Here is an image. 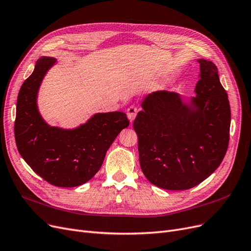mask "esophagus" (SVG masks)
<instances>
[{"label":"esophagus","instance_id":"1","mask_svg":"<svg viewBox=\"0 0 251 251\" xmlns=\"http://www.w3.org/2000/svg\"><path fill=\"white\" fill-rule=\"evenodd\" d=\"M138 111H139V109L134 105H132L131 107L127 108L126 115H127V118L129 119V122H133V120L136 118Z\"/></svg>","mask_w":251,"mask_h":251}]
</instances>
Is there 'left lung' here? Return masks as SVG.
I'll return each mask as SVG.
<instances>
[{
    "instance_id": "1",
    "label": "left lung",
    "mask_w": 251,
    "mask_h": 251,
    "mask_svg": "<svg viewBox=\"0 0 251 251\" xmlns=\"http://www.w3.org/2000/svg\"><path fill=\"white\" fill-rule=\"evenodd\" d=\"M196 97L154 92L134 120L139 160L149 182L168 190L201 183L226 155L230 126L227 95L212 63L199 58Z\"/></svg>"
}]
</instances>
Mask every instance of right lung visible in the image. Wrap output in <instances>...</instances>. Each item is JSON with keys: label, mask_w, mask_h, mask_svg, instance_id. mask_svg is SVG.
Segmentation results:
<instances>
[{"label": "right lung", "mask_w": 251, "mask_h": 251, "mask_svg": "<svg viewBox=\"0 0 251 251\" xmlns=\"http://www.w3.org/2000/svg\"><path fill=\"white\" fill-rule=\"evenodd\" d=\"M56 64L40 57L32 75L19 89L14 135L19 153L33 171L50 184L75 187L101 168L107 150L129 122L120 111L96 113L74 128L51 126L41 116L37 99L47 72Z\"/></svg>", "instance_id": "obj_1"}]
</instances>
